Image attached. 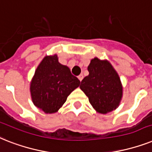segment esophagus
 <instances>
[{"mask_svg":"<svg viewBox=\"0 0 152 152\" xmlns=\"http://www.w3.org/2000/svg\"><path fill=\"white\" fill-rule=\"evenodd\" d=\"M78 79H79V80H80V82H81L83 79V74H80V75H79V76H78Z\"/></svg>","mask_w":152,"mask_h":152,"instance_id":"obj_1","label":"esophagus"}]
</instances>
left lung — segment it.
I'll list each match as a JSON object with an SVG mask.
<instances>
[{
	"mask_svg": "<svg viewBox=\"0 0 152 152\" xmlns=\"http://www.w3.org/2000/svg\"><path fill=\"white\" fill-rule=\"evenodd\" d=\"M89 75L80 87L88 97L95 111L107 114L115 110L123 97V84L119 74L108 60L91 59L87 67Z\"/></svg>",
	"mask_w": 152,
	"mask_h": 152,
	"instance_id": "1",
	"label": "left lung"
}]
</instances>
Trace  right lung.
<instances>
[{
	"instance_id": "right-lung-1",
	"label": "right lung",
	"mask_w": 152,
	"mask_h": 152,
	"mask_svg": "<svg viewBox=\"0 0 152 152\" xmlns=\"http://www.w3.org/2000/svg\"><path fill=\"white\" fill-rule=\"evenodd\" d=\"M80 83L69 68L59 62L58 55H47L37 66L30 82L33 104L47 114L55 113Z\"/></svg>"
}]
</instances>
